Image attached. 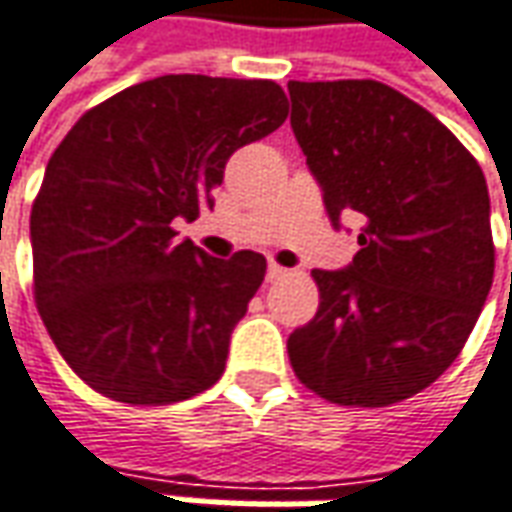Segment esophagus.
Listing matches in <instances>:
<instances>
[{
    "label": "esophagus",
    "instance_id": "obj_1",
    "mask_svg": "<svg viewBox=\"0 0 512 512\" xmlns=\"http://www.w3.org/2000/svg\"><path fill=\"white\" fill-rule=\"evenodd\" d=\"M285 274H288V269L277 266V263H269V269H266V280H269V283H274V280H283Z\"/></svg>",
    "mask_w": 512,
    "mask_h": 512
}]
</instances>
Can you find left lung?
<instances>
[{
	"instance_id": "left-lung-1",
	"label": "left lung",
	"mask_w": 512,
	"mask_h": 512,
	"mask_svg": "<svg viewBox=\"0 0 512 512\" xmlns=\"http://www.w3.org/2000/svg\"><path fill=\"white\" fill-rule=\"evenodd\" d=\"M291 128L325 210L364 227L347 269H314L291 367L339 406H389L460 356L493 283L485 173L434 114L378 81L288 83Z\"/></svg>"
}]
</instances>
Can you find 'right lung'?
<instances>
[{"instance_id":"right-lung-1","label":"right lung","mask_w":512,"mask_h":512,"mask_svg":"<svg viewBox=\"0 0 512 512\" xmlns=\"http://www.w3.org/2000/svg\"><path fill=\"white\" fill-rule=\"evenodd\" d=\"M285 117L274 81L162 75L86 111L55 148L30 212L36 305L95 392L162 406L224 375L266 257H210L173 224L212 210L229 156Z\"/></svg>"}]
</instances>
